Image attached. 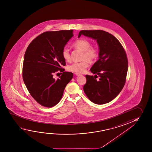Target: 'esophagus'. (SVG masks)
<instances>
[{"label":"esophagus","instance_id":"esophagus-1","mask_svg":"<svg viewBox=\"0 0 152 152\" xmlns=\"http://www.w3.org/2000/svg\"><path fill=\"white\" fill-rule=\"evenodd\" d=\"M75 75H76L77 76H79L80 75H81V74H79V73H75Z\"/></svg>","mask_w":152,"mask_h":152}]
</instances>
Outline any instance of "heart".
I'll return each instance as SVG.
<instances>
[{
    "mask_svg": "<svg viewBox=\"0 0 152 152\" xmlns=\"http://www.w3.org/2000/svg\"><path fill=\"white\" fill-rule=\"evenodd\" d=\"M73 47L76 49L83 51L82 55V61L80 62H74L68 66V69L75 73H83L89 66V61H92L97 58L98 51L96 48L91 46V42L88 40L84 39L77 40L73 43ZM63 58L67 61L70 60L71 57L69 50L67 48H64L62 51Z\"/></svg>",
    "mask_w": 152,
    "mask_h": 152,
    "instance_id": "b5f03b06",
    "label": "heart"
}]
</instances>
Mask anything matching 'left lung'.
Returning a JSON list of instances; mask_svg holds the SVG:
<instances>
[{
    "label": "left lung",
    "mask_w": 152,
    "mask_h": 152,
    "mask_svg": "<svg viewBox=\"0 0 152 152\" xmlns=\"http://www.w3.org/2000/svg\"><path fill=\"white\" fill-rule=\"evenodd\" d=\"M82 35L96 40L99 60L91 68L94 76L86 75L84 91L91 101L103 104L113 100L124 86L128 71L127 55L116 37L102 30H82ZM99 77V80L96 78Z\"/></svg>",
    "instance_id": "1"
}]
</instances>
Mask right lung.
<instances>
[{"instance_id":"add662e5","label":"right lung","mask_w":152,"mask_h":152,"mask_svg":"<svg viewBox=\"0 0 152 152\" xmlns=\"http://www.w3.org/2000/svg\"><path fill=\"white\" fill-rule=\"evenodd\" d=\"M72 32L43 33L30 43L25 51L23 79L31 96L45 107H52L59 102L65 87L73 77L72 72H65L61 68L66 65L62 50L73 37ZM58 70L63 74L55 79L53 76Z\"/></svg>"}]
</instances>
